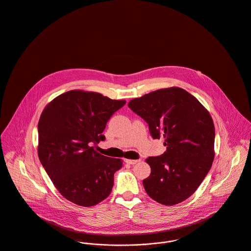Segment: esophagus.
<instances>
[{"label":"esophagus","mask_w":251,"mask_h":251,"mask_svg":"<svg viewBox=\"0 0 251 251\" xmlns=\"http://www.w3.org/2000/svg\"><path fill=\"white\" fill-rule=\"evenodd\" d=\"M126 164H129V165H135L138 162H140V160H126Z\"/></svg>","instance_id":"obj_1"}]
</instances>
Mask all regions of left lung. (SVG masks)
Masks as SVG:
<instances>
[{"label":"left lung","mask_w":251,"mask_h":251,"mask_svg":"<svg viewBox=\"0 0 251 251\" xmlns=\"http://www.w3.org/2000/svg\"><path fill=\"white\" fill-rule=\"evenodd\" d=\"M128 107L149 125L153 139L164 138L167 151L146 161L150 177L143 181L148 195L165 204L190 197L214 160L215 128L209 112L180 87L159 89L136 98Z\"/></svg>","instance_id":"left-lung-1"}]
</instances>
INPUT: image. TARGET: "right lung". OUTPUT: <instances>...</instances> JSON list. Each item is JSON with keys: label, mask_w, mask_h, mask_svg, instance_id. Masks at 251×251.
Listing matches in <instances>:
<instances>
[{"label": "right lung", "mask_w": 251, "mask_h": 251, "mask_svg": "<svg viewBox=\"0 0 251 251\" xmlns=\"http://www.w3.org/2000/svg\"><path fill=\"white\" fill-rule=\"evenodd\" d=\"M96 92L70 90L46 106L38 124V155L58 191L81 206L107 198L120 159L103 156L93 145L104 140L110 117L126 104Z\"/></svg>", "instance_id": "right-lung-1"}]
</instances>
